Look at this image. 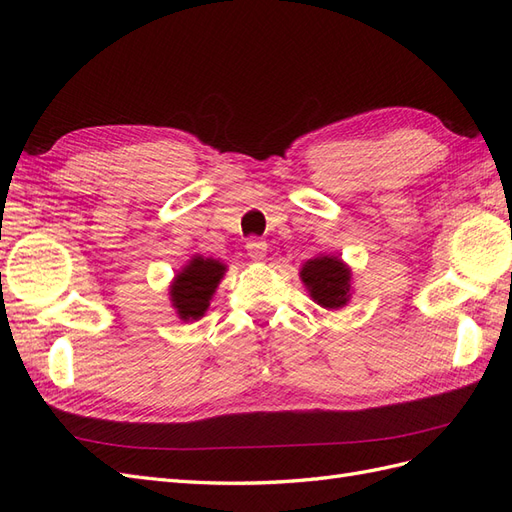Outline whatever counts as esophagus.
<instances>
[{
  "label": "esophagus",
  "mask_w": 512,
  "mask_h": 512,
  "mask_svg": "<svg viewBox=\"0 0 512 512\" xmlns=\"http://www.w3.org/2000/svg\"><path fill=\"white\" fill-rule=\"evenodd\" d=\"M245 247H247V256H250L252 260H262L267 256V241L250 239Z\"/></svg>",
  "instance_id": "1"
}]
</instances>
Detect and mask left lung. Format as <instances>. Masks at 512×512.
I'll return each mask as SVG.
<instances>
[{
    "instance_id": "1",
    "label": "left lung",
    "mask_w": 512,
    "mask_h": 512,
    "mask_svg": "<svg viewBox=\"0 0 512 512\" xmlns=\"http://www.w3.org/2000/svg\"><path fill=\"white\" fill-rule=\"evenodd\" d=\"M350 277L348 265L337 256H316L301 269L309 297L324 309H339L350 301Z\"/></svg>"
}]
</instances>
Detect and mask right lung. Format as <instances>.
I'll return each mask as SVG.
<instances>
[{"label": "right lung", "instance_id": "right-lung-1", "mask_svg": "<svg viewBox=\"0 0 512 512\" xmlns=\"http://www.w3.org/2000/svg\"><path fill=\"white\" fill-rule=\"evenodd\" d=\"M226 265L220 260L194 256L170 284V301L183 322L203 318L215 288L220 286Z\"/></svg>", "mask_w": 512, "mask_h": 512}]
</instances>
